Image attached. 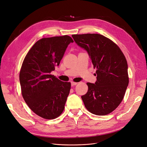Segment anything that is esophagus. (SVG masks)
Here are the masks:
<instances>
[{"label":"esophagus","mask_w":147,"mask_h":147,"mask_svg":"<svg viewBox=\"0 0 147 147\" xmlns=\"http://www.w3.org/2000/svg\"><path fill=\"white\" fill-rule=\"evenodd\" d=\"M78 83H77V82H71V86H75V85H76L77 84H78Z\"/></svg>","instance_id":"1"}]
</instances>
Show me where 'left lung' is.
<instances>
[{
	"instance_id": "obj_1",
	"label": "left lung",
	"mask_w": 147,
	"mask_h": 147,
	"mask_svg": "<svg viewBox=\"0 0 147 147\" xmlns=\"http://www.w3.org/2000/svg\"><path fill=\"white\" fill-rule=\"evenodd\" d=\"M72 37L87 51L96 68L97 80L95 84L87 83L88 90L82 96L84 106L94 114H109L120 105L128 86L126 59L116 44L101 34H73Z\"/></svg>"
}]
</instances>
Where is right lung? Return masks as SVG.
Returning a JSON list of instances; mask_svg holds the SVG:
<instances>
[{
  "mask_svg": "<svg viewBox=\"0 0 147 147\" xmlns=\"http://www.w3.org/2000/svg\"><path fill=\"white\" fill-rule=\"evenodd\" d=\"M73 42L67 35L42 38L23 61L20 72L22 96L30 109L43 119L57 118L64 110L71 83L59 80L51 72Z\"/></svg>",
  "mask_w": 147,
  "mask_h": 147,
  "instance_id": "right-lung-1",
  "label": "right lung"
}]
</instances>
